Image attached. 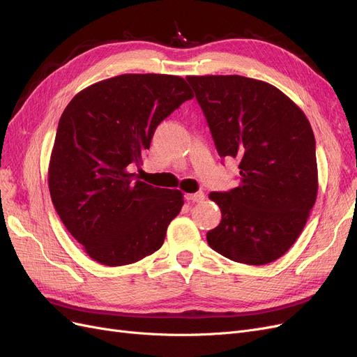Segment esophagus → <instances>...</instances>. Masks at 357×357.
Segmentation results:
<instances>
[{
	"instance_id": "obj_1",
	"label": "esophagus",
	"mask_w": 357,
	"mask_h": 357,
	"mask_svg": "<svg viewBox=\"0 0 357 357\" xmlns=\"http://www.w3.org/2000/svg\"><path fill=\"white\" fill-rule=\"evenodd\" d=\"M185 198H187L188 201H192V203H201V201L204 199V192L198 191L195 194H187V195H185Z\"/></svg>"
}]
</instances>
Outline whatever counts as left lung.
Listing matches in <instances>:
<instances>
[{
    "instance_id": "left-lung-1",
    "label": "left lung",
    "mask_w": 357,
    "mask_h": 357,
    "mask_svg": "<svg viewBox=\"0 0 357 357\" xmlns=\"http://www.w3.org/2000/svg\"><path fill=\"white\" fill-rule=\"evenodd\" d=\"M220 158L239 160V185L210 192L222 222L207 231L220 255L264 266L284 255L318 192L315 137L277 87L242 75H188Z\"/></svg>"
}]
</instances>
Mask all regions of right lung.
Instances as JSON below:
<instances>
[{
    "label": "right lung",
    "mask_w": 357,
    "mask_h": 357,
    "mask_svg": "<svg viewBox=\"0 0 357 357\" xmlns=\"http://www.w3.org/2000/svg\"><path fill=\"white\" fill-rule=\"evenodd\" d=\"M194 98L182 77L122 74L82 90L61 115L48 169L52 204L71 236L103 266L156 252L182 192L137 181L154 130Z\"/></svg>",
    "instance_id": "right-lung-1"
}]
</instances>
